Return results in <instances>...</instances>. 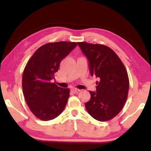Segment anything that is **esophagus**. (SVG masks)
Wrapping results in <instances>:
<instances>
[{
	"mask_svg": "<svg viewBox=\"0 0 151 151\" xmlns=\"http://www.w3.org/2000/svg\"><path fill=\"white\" fill-rule=\"evenodd\" d=\"M72 91H73L74 93H78V92H79V91H80V89H77V88H73V89H72Z\"/></svg>",
	"mask_w": 151,
	"mask_h": 151,
	"instance_id": "obj_1",
	"label": "esophagus"
}]
</instances>
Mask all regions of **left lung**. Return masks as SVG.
Segmentation results:
<instances>
[{"label":"left lung","mask_w":151,"mask_h":151,"mask_svg":"<svg viewBox=\"0 0 151 151\" xmlns=\"http://www.w3.org/2000/svg\"><path fill=\"white\" fill-rule=\"evenodd\" d=\"M78 45L89 60L90 73L99 78L96 92L89 91L91 98L85 108L96 120H111L122 110L128 97L129 79L125 66L109 47L85 42Z\"/></svg>","instance_id":"left-lung-1"}]
</instances>
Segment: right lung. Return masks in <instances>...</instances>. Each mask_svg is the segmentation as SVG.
<instances>
[{
	"label": "right lung",
	"instance_id": "1",
	"mask_svg": "<svg viewBox=\"0 0 151 151\" xmlns=\"http://www.w3.org/2000/svg\"><path fill=\"white\" fill-rule=\"evenodd\" d=\"M77 45V42H49L35 52L22 74V91L29 109L36 117L49 121L58 117L65 109L70 89L51 82L62 60Z\"/></svg>",
	"mask_w": 151,
	"mask_h": 151
}]
</instances>
